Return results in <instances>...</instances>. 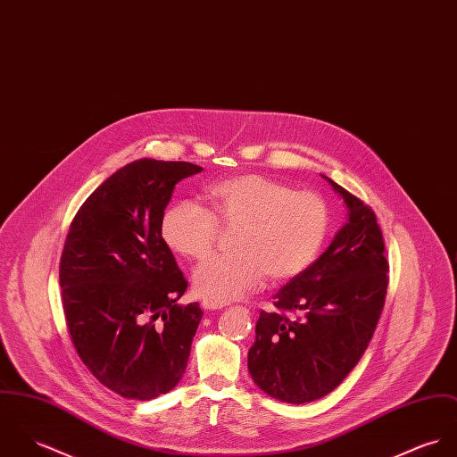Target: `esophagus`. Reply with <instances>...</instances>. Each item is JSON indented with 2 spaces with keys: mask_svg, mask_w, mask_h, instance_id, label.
<instances>
[{
  "mask_svg": "<svg viewBox=\"0 0 457 457\" xmlns=\"http://www.w3.org/2000/svg\"><path fill=\"white\" fill-rule=\"evenodd\" d=\"M202 306L204 310H219L222 306H226V303H220V302H213V300H204Z\"/></svg>",
  "mask_w": 457,
  "mask_h": 457,
  "instance_id": "obj_1",
  "label": "esophagus"
}]
</instances>
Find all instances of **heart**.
<instances>
[{
    "label": "heart",
    "mask_w": 457,
    "mask_h": 457,
    "mask_svg": "<svg viewBox=\"0 0 457 457\" xmlns=\"http://www.w3.org/2000/svg\"><path fill=\"white\" fill-rule=\"evenodd\" d=\"M212 212L198 202L170 204L159 222L164 244L184 257L213 251L220 224L238 226L231 255H215L195 270V289L204 300L231 302L259 289L266 277H300L320 253L329 229V206L313 191L261 175L242 173L210 186Z\"/></svg>",
    "instance_id": "1"
}]
</instances>
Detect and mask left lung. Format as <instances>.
<instances>
[{
    "label": "left lung",
    "mask_w": 457,
    "mask_h": 457,
    "mask_svg": "<svg viewBox=\"0 0 457 457\" xmlns=\"http://www.w3.org/2000/svg\"><path fill=\"white\" fill-rule=\"evenodd\" d=\"M328 179V177H326ZM349 208V222L328 251L261 310L249 351L253 382L284 403L329 395L364 354L387 295L386 245L377 215L328 179Z\"/></svg>",
    "instance_id": "obj_1"
}]
</instances>
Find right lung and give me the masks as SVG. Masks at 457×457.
<instances>
[{
  "instance_id": "1",
  "label": "right lung",
  "mask_w": 457,
  "mask_h": 457,
  "mask_svg": "<svg viewBox=\"0 0 457 457\" xmlns=\"http://www.w3.org/2000/svg\"><path fill=\"white\" fill-rule=\"evenodd\" d=\"M187 161L126 164L82 204L59 262L62 310L71 344L110 391L153 400L173 389L202 320L159 222L175 184L200 173Z\"/></svg>"
}]
</instances>
